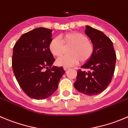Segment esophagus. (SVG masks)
Listing matches in <instances>:
<instances>
[{
    "instance_id": "obj_1",
    "label": "esophagus",
    "mask_w": 128,
    "mask_h": 128,
    "mask_svg": "<svg viewBox=\"0 0 128 128\" xmlns=\"http://www.w3.org/2000/svg\"><path fill=\"white\" fill-rule=\"evenodd\" d=\"M69 69V68H68V67H64V69L65 70H68V69Z\"/></svg>"
}]
</instances>
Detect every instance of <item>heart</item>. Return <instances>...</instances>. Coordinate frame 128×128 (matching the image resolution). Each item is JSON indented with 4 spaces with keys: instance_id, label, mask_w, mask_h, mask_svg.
I'll list each match as a JSON object with an SVG mask.
<instances>
[{
    "instance_id": "1",
    "label": "heart",
    "mask_w": 128,
    "mask_h": 128,
    "mask_svg": "<svg viewBox=\"0 0 128 128\" xmlns=\"http://www.w3.org/2000/svg\"><path fill=\"white\" fill-rule=\"evenodd\" d=\"M65 46H70L69 55L59 58L57 64L64 67L75 65L80 60L84 62L91 58L94 52V46L88 40V38L82 33L71 32L64 35L52 38L49 43V50L54 56L59 57L62 54Z\"/></svg>"
}]
</instances>
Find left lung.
Segmentation results:
<instances>
[{"mask_svg":"<svg viewBox=\"0 0 128 128\" xmlns=\"http://www.w3.org/2000/svg\"><path fill=\"white\" fill-rule=\"evenodd\" d=\"M85 33L94 46V52L81 66L88 71L79 69L74 86L82 94L94 96L104 90L111 82L114 72L116 56L112 42L102 32L86 26Z\"/></svg>","mask_w":128,"mask_h":128,"instance_id":"left-lung-1","label":"left lung"}]
</instances>
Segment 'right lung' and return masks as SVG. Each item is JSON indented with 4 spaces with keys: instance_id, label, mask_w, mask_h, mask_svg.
Returning a JSON list of instances; mask_svg holds the SVG:
<instances>
[{
    "instance_id": "obj_1",
    "label": "right lung",
    "mask_w": 128,
    "mask_h": 128,
    "mask_svg": "<svg viewBox=\"0 0 128 128\" xmlns=\"http://www.w3.org/2000/svg\"><path fill=\"white\" fill-rule=\"evenodd\" d=\"M52 31L34 28L21 36L13 48L12 64L16 79L24 92L35 100L50 96L65 73L62 67L52 66L55 59L48 48Z\"/></svg>"
}]
</instances>
